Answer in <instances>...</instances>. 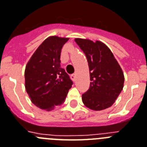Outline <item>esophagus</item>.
I'll list each match as a JSON object with an SVG mask.
<instances>
[{
  "label": "esophagus",
  "instance_id": "obj_1",
  "mask_svg": "<svg viewBox=\"0 0 147 147\" xmlns=\"http://www.w3.org/2000/svg\"><path fill=\"white\" fill-rule=\"evenodd\" d=\"M70 78H71V79L72 80V81H76V74H72V75H71V76H70Z\"/></svg>",
  "mask_w": 147,
  "mask_h": 147
}]
</instances>
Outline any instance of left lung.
I'll use <instances>...</instances> for the list:
<instances>
[{
	"mask_svg": "<svg viewBox=\"0 0 147 147\" xmlns=\"http://www.w3.org/2000/svg\"><path fill=\"white\" fill-rule=\"evenodd\" d=\"M84 52L88 62L90 86L82 95V101L87 108L102 111L115 102L124 84L123 70L105 44L87 39H75Z\"/></svg>",
	"mask_w": 147,
	"mask_h": 147,
	"instance_id": "8db88e82",
	"label": "left lung"
}]
</instances>
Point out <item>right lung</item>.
I'll use <instances>...</instances> for the list:
<instances>
[{"instance_id":"add662e5","label":"right lung","mask_w":147,"mask_h":147,"mask_svg":"<svg viewBox=\"0 0 147 147\" xmlns=\"http://www.w3.org/2000/svg\"><path fill=\"white\" fill-rule=\"evenodd\" d=\"M68 40L69 38L49 36L26 65V91L32 103L47 111L63 103L73 84L60 66L61 49Z\"/></svg>"}]
</instances>
